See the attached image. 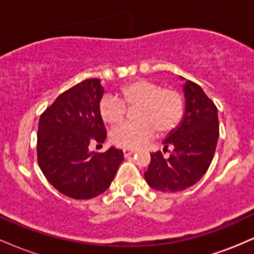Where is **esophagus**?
Masks as SVG:
<instances>
[{
    "label": "esophagus",
    "mask_w": 254,
    "mask_h": 254,
    "mask_svg": "<svg viewBox=\"0 0 254 254\" xmlns=\"http://www.w3.org/2000/svg\"><path fill=\"white\" fill-rule=\"evenodd\" d=\"M133 153H135V150H133V149H123V154H124L125 157L130 156L131 154H133Z\"/></svg>",
    "instance_id": "esophagus-1"
}]
</instances>
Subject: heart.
<instances>
[{
  "instance_id": "heart-1",
  "label": "heart",
  "mask_w": 254,
  "mask_h": 254,
  "mask_svg": "<svg viewBox=\"0 0 254 254\" xmlns=\"http://www.w3.org/2000/svg\"><path fill=\"white\" fill-rule=\"evenodd\" d=\"M121 99L104 95L99 101V115L105 123H121L127 115V106H138L133 113L136 122H129L111 131V141L125 149H136L156 135L173 131L185 113V100L174 88H162L153 81L137 78L121 87Z\"/></svg>"
}]
</instances>
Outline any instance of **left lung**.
Masks as SVG:
<instances>
[{
    "mask_svg": "<svg viewBox=\"0 0 254 254\" xmlns=\"http://www.w3.org/2000/svg\"><path fill=\"white\" fill-rule=\"evenodd\" d=\"M184 78V77H182ZM186 106L184 118L164 141V151L173 148L165 159L161 151L150 154L145 182L161 192H179L194 185L208 171L218 139L217 107L197 83L184 84Z\"/></svg>",
    "mask_w": 254,
    "mask_h": 254,
    "instance_id": "8db88e82",
    "label": "left lung"
}]
</instances>
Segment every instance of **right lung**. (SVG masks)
<instances>
[{"label":"right lung","instance_id":"right-lung-1","mask_svg":"<svg viewBox=\"0 0 254 254\" xmlns=\"http://www.w3.org/2000/svg\"><path fill=\"white\" fill-rule=\"evenodd\" d=\"M104 88L99 78H87L58 95L38 124V165L48 182L74 199H90L105 192L124 159L121 149L88 150L104 143L106 129L99 115Z\"/></svg>","mask_w":254,"mask_h":254}]
</instances>
